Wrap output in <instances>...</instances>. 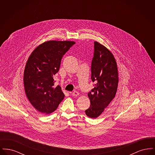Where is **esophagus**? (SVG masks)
Segmentation results:
<instances>
[{
	"mask_svg": "<svg viewBox=\"0 0 155 155\" xmlns=\"http://www.w3.org/2000/svg\"><path fill=\"white\" fill-rule=\"evenodd\" d=\"M71 94H72L73 96H77L79 95V93L78 92H77V91H74L73 92H72Z\"/></svg>",
	"mask_w": 155,
	"mask_h": 155,
	"instance_id": "1",
	"label": "esophagus"
}]
</instances>
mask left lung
Returning a JSON list of instances; mask_svg holds the SVG:
<instances>
[{
    "label": "left lung",
    "mask_w": 155,
    "mask_h": 155,
    "mask_svg": "<svg viewBox=\"0 0 155 155\" xmlns=\"http://www.w3.org/2000/svg\"><path fill=\"white\" fill-rule=\"evenodd\" d=\"M91 80L94 88L88 93L91 104L85 110L87 116H100L116 95L118 86V70L113 54L102 45L94 42L91 63Z\"/></svg>",
    "instance_id": "8db88e82"
}]
</instances>
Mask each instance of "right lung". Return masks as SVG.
Masks as SVG:
<instances>
[{"mask_svg":"<svg viewBox=\"0 0 155 155\" xmlns=\"http://www.w3.org/2000/svg\"><path fill=\"white\" fill-rule=\"evenodd\" d=\"M73 41H50L38 46L30 55L24 73L25 94L30 103L42 113L53 112L64 97L61 87L54 85L53 75Z\"/></svg>","mask_w":155,"mask_h":155,"instance_id":"1","label":"right lung"}]
</instances>
